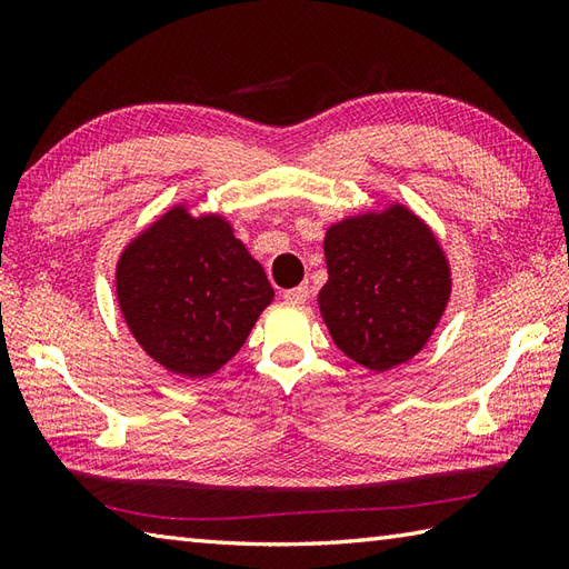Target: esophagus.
Returning a JSON list of instances; mask_svg holds the SVG:
<instances>
[{
    "label": "esophagus",
    "instance_id": "1",
    "mask_svg": "<svg viewBox=\"0 0 569 569\" xmlns=\"http://www.w3.org/2000/svg\"><path fill=\"white\" fill-rule=\"evenodd\" d=\"M283 300H288V303H306V300H308V286L288 288V291H283Z\"/></svg>",
    "mask_w": 569,
    "mask_h": 569
}]
</instances>
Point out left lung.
Here are the masks:
<instances>
[{"label":"left lung","mask_w":569,"mask_h":569,"mask_svg":"<svg viewBox=\"0 0 569 569\" xmlns=\"http://www.w3.org/2000/svg\"><path fill=\"white\" fill-rule=\"evenodd\" d=\"M328 283L318 308L342 352L389 371L428 345L452 296L438 234L403 202L342 217L325 232Z\"/></svg>","instance_id":"obj_1"}]
</instances>
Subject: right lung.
I'll use <instances>...</instances> for the list:
<instances>
[{"mask_svg": "<svg viewBox=\"0 0 569 569\" xmlns=\"http://www.w3.org/2000/svg\"><path fill=\"white\" fill-rule=\"evenodd\" d=\"M119 312L156 365L208 379L247 342L273 288L220 212L178 202L127 241L117 259Z\"/></svg>", "mask_w": 569, "mask_h": 569, "instance_id": "1", "label": "right lung"}]
</instances>
